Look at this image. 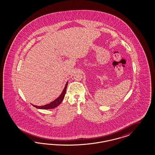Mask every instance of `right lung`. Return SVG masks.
<instances>
[{"label":"right lung","mask_w":155,"mask_h":155,"mask_svg":"<svg viewBox=\"0 0 155 155\" xmlns=\"http://www.w3.org/2000/svg\"><path fill=\"white\" fill-rule=\"evenodd\" d=\"M68 82H66L65 86L64 89L63 90V91H62L61 95L57 98L54 101H53L52 102H51V103H49V104H45L44 106H35V105H33V104H32V106H33L36 108H39V109H44V110L51 109V108L56 107L58 105H60V104L62 102V101H63V99L64 98V97H65V95L66 94V87H67V86H68Z\"/></svg>","instance_id":"add662e5"}]
</instances>
